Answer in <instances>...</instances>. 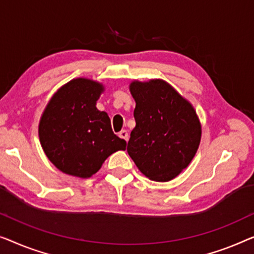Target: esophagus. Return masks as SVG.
Here are the masks:
<instances>
[{"instance_id": "obj_1", "label": "esophagus", "mask_w": 254, "mask_h": 254, "mask_svg": "<svg viewBox=\"0 0 254 254\" xmlns=\"http://www.w3.org/2000/svg\"><path fill=\"white\" fill-rule=\"evenodd\" d=\"M119 137H120V138H122V139H124V140H127V139H128V133H127V130H122V131H120V132H119Z\"/></svg>"}]
</instances>
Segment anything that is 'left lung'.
Masks as SVG:
<instances>
[{
	"label": "left lung",
	"mask_w": 254,
	"mask_h": 254,
	"mask_svg": "<svg viewBox=\"0 0 254 254\" xmlns=\"http://www.w3.org/2000/svg\"><path fill=\"white\" fill-rule=\"evenodd\" d=\"M135 127L127 153L149 180L169 182L187 168L201 140V124L190 101L162 79L133 80Z\"/></svg>",
	"instance_id": "obj_1"
}]
</instances>
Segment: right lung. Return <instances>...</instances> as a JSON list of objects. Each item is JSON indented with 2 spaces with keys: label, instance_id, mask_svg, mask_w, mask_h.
<instances>
[{
  "label": "right lung",
  "instance_id": "1",
  "mask_svg": "<svg viewBox=\"0 0 254 254\" xmlns=\"http://www.w3.org/2000/svg\"><path fill=\"white\" fill-rule=\"evenodd\" d=\"M103 91L99 81L74 78L54 93L42 113L41 147L64 174L90 178L109 155L127 147V141L113 132L108 114L96 108Z\"/></svg>",
  "mask_w": 254,
  "mask_h": 254
}]
</instances>
